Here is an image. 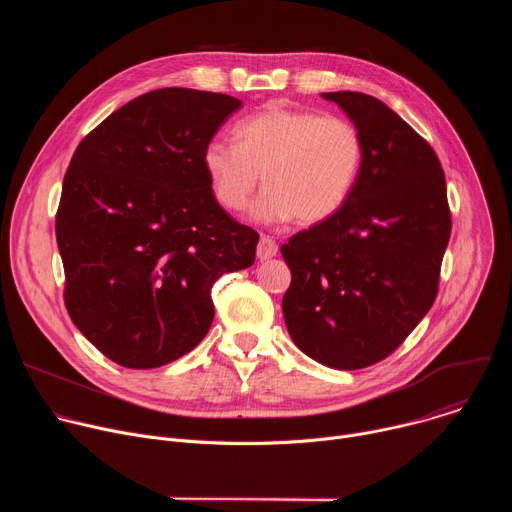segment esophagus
Wrapping results in <instances>:
<instances>
[{"mask_svg":"<svg viewBox=\"0 0 512 512\" xmlns=\"http://www.w3.org/2000/svg\"><path fill=\"white\" fill-rule=\"evenodd\" d=\"M277 251H279V247H277V243H275L271 237H265V235H263V237L259 239V245H257V257H259V261H267V259L275 257Z\"/></svg>","mask_w":512,"mask_h":512,"instance_id":"esophagus-1","label":"esophagus"}]
</instances>
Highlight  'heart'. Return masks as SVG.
I'll return each instance as SVG.
<instances>
[{
  "label": "heart",
  "mask_w": 512,
  "mask_h": 512,
  "mask_svg": "<svg viewBox=\"0 0 512 512\" xmlns=\"http://www.w3.org/2000/svg\"><path fill=\"white\" fill-rule=\"evenodd\" d=\"M235 141L210 139L202 168L229 210L245 208L263 172L267 188L251 206L263 223L328 221L352 196L364 166V139L350 119L283 103L243 119Z\"/></svg>",
  "instance_id": "b5f03b06"
}]
</instances>
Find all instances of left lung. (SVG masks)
I'll return each instance as SVG.
<instances>
[{
    "label": "left lung",
    "instance_id": "obj_1",
    "mask_svg": "<svg viewBox=\"0 0 512 512\" xmlns=\"http://www.w3.org/2000/svg\"><path fill=\"white\" fill-rule=\"evenodd\" d=\"M322 97L360 129L364 166L332 218L281 245V306L304 354L354 371L397 350L433 306L452 216L442 164L409 123L371 95Z\"/></svg>",
    "mask_w": 512,
    "mask_h": 512
}]
</instances>
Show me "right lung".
I'll return each instance as SVG.
<instances>
[{
	"label": "right lung",
	"mask_w": 512,
	"mask_h": 512,
	"mask_svg": "<svg viewBox=\"0 0 512 512\" xmlns=\"http://www.w3.org/2000/svg\"><path fill=\"white\" fill-rule=\"evenodd\" d=\"M241 101L168 87L99 123L64 174L56 243L70 320L125 369H156L206 336L212 283L255 261L257 231L216 202L204 145Z\"/></svg>",
	"instance_id": "right-lung-1"
}]
</instances>
